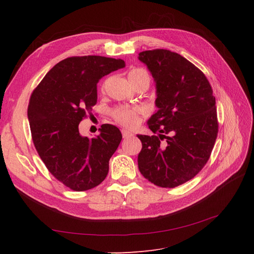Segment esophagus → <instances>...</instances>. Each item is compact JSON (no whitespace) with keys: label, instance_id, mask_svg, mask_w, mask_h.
Returning <instances> with one entry per match:
<instances>
[{"label":"esophagus","instance_id":"obj_1","mask_svg":"<svg viewBox=\"0 0 254 254\" xmlns=\"http://www.w3.org/2000/svg\"><path fill=\"white\" fill-rule=\"evenodd\" d=\"M121 132H122V136H123L124 138H127V137H131V136H133V133H132V132H130V131H127V130H126V128H123V130H122Z\"/></svg>","mask_w":254,"mask_h":254}]
</instances>
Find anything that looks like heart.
Wrapping results in <instances>:
<instances>
[{"label":"heart","instance_id":"1","mask_svg":"<svg viewBox=\"0 0 254 254\" xmlns=\"http://www.w3.org/2000/svg\"><path fill=\"white\" fill-rule=\"evenodd\" d=\"M138 76L149 77V75L143 68H134L130 73H128V79L130 80ZM141 113H142V108L139 107L120 106V107H117L116 109L112 111V116L118 123L122 124L124 127H132L138 123Z\"/></svg>","mask_w":254,"mask_h":254}]
</instances>
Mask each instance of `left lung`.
<instances>
[{"label":"left lung","instance_id":"obj_1","mask_svg":"<svg viewBox=\"0 0 254 254\" xmlns=\"http://www.w3.org/2000/svg\"><path fill=\"white\" fill-rule=\"evenodd\" d=\"M157 87L158 111L147 124L159 135H141V174L161 188H176L206 165L218 134L216 101L204 73L186 58L165 49L138 53Z\"/></svg>","mask_w":254,"mask_h":254}]
</instances>
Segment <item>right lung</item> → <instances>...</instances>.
I'll return each instance as SVG.
<instances>
[{
  "label": "right lung",
  "instance_id": "right-lung-1",
  "mask_svg": "<svg viewBox=\"0 0 254 254\" xmlns=\"http://www.w3.org/2000/svg\"><path fill=\"white\" fill-rule=\"evenodd\" d=\"M124 66L120 59L100 56L64 59L30 96L27 113L37 153L50 174L73 191L99 186L109 171V160L122 139L120 130L102 124L91 138L80 135L78 126L93 116L99 79Z\"/></svg>",
  "mask_w": 254,
  "mask_h": 254
}]
</instances>
